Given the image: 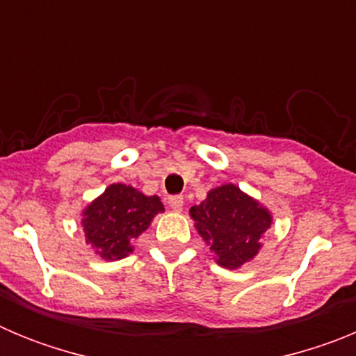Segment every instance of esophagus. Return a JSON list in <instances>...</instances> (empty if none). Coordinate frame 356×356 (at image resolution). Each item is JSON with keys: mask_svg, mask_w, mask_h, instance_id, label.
Wrapping results in <instances>:
<instances>
[{"mask_svg": "<svg viewBox=\"0 0 356 356\" xmlns=\"http://www.w3.org/2000/svg\"><path fill=\"white\" fill-rule=\"evenodd\" d=\"M168 203L172 210H176V212H180V210L184 209V197L181 196H171L168 200Z\"/></svg>", "mask_w": 356, "mask_h": 356, "instance_id": "obj_1", "label": "esophagus"}]
</instances>
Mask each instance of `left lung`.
<instances>
[{"label": "left lung", "instance_id": "8db88e82", "mask_svg": "<svg viewBox=\"0 0 356 356\" xmlns=\"http://www.w3.org/2000/svg\"><path fill=\"white\" fill-rule=\"evenodd\" d=\"M191 217L216 262L226 269H237L259 253L260 237L273 221L271 213L234 184L212 188L191 209Z\"/></svg>", "mask_w": 356, "mask_h": 356}]
</instances>
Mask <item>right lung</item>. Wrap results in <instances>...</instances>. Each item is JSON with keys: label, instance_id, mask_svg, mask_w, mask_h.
I'll return each instance as SVG.
<instances>
[{"label": "right lung", "instance_id": "right-lung-1", "mask_svg": "<svg viewBox=\"0 0 356 356\" xmlns=\"http://www.w3.org/2000/svg\"><path fill=\"white\" fill-rule=\"evenodd\" d=\"M159 212H163L159 196H144L130 185H110L83 210L85 241L102 259H124L134 250L130 242L146 232Z\"/></svg>", "mask_w": 356, "mask_h": 356}]
</instances>
